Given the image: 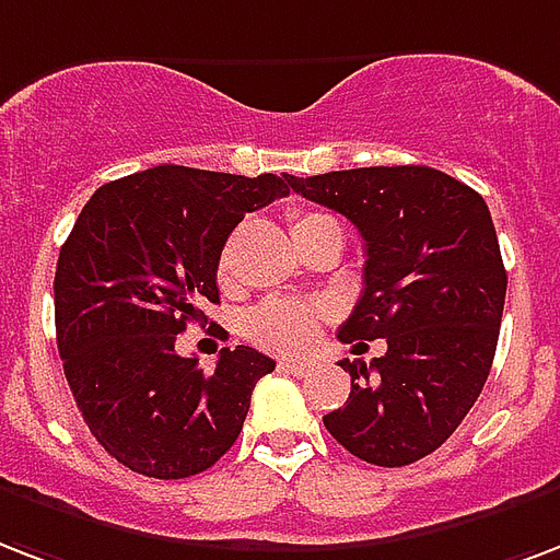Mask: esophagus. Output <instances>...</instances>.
Segmentation results:
<instances>
[{"instance_id": "obj_1", "label": "esophagus", "mask_w": 560, "mask_h": 560, "mask_svg": "<svg viewBox=\"0 0 560 560\" xmlns=\"http://www.w3.org/2000/svg\"><path fill=\"white\" fill-rule=\"evenodd\" d=\"M281 370H284V373H290V375H308L311 370H314V366L311 364H305V361H281Z\"/></svg>"}]
</instances>
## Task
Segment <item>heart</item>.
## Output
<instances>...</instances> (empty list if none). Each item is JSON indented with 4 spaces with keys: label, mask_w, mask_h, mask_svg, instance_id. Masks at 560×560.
Masks as SVG:
<instances>
[{
    "label": "heart",
    "mask_w": 560,
    "mask_h": 560,
    "mask_svg": "<svg viewBox=\"0 0 560 560\" xmlns=\"http://www.w3.org/2000/svg\"><path fill=\"white\" fill-rule=\"evenodd\" d=\"M326 223H335L328 213L299 211L290 217V232H293V237H299V234ZM225 267H229V258L223 255L220 267H217L220 279H225ZM317 328V308H311L305 302H293V299H267L246 314V337L255 340L258 347L272 349V352H302L314 343Z\"/></svg>",
    "instance_id": "b5f03b06"
}]
</instances>
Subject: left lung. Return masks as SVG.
<instances>
[{
	"mask_svg": "<svg viewBox=\"0 0 560 560\" xmlns=\"http://www.w3.org/2000/svg\"><path fill=\"white\" fill-rule=\"evenodd\" d=\"M343 213L364 237V293L343 343L387 352L343 358L352 390L328 434L366 464L405 467L446 443L488 382L505 308V264L485 199L432 166H361L290 182Z\"/></svg>",
	"mask_w": 560,
	"mask_h": 560,
	"instance_id": "left-lung-1",
	"label": "left lung"
}]
</instances>
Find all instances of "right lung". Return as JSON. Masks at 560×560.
<instances>
[{"label":"right lung","mask_w":560,"mask_h":560,"mask_svg":"<svg viewBox=\"0 0 560 560\" xmlns=\"http://www.w3.org/2000/svg\"><path fill=\"white\" fill-rule=\"evenodd\" d=\"M290 182L164 164L102 185L81 208L55 270L58 352L88 429L122 467L187 479L237 441L276 361L223 349L202 373L178 355L176 335L220 302L217 267L234 225L288 196Z\"/></svg>","instance_id":"obj_1"}]
</instances>
